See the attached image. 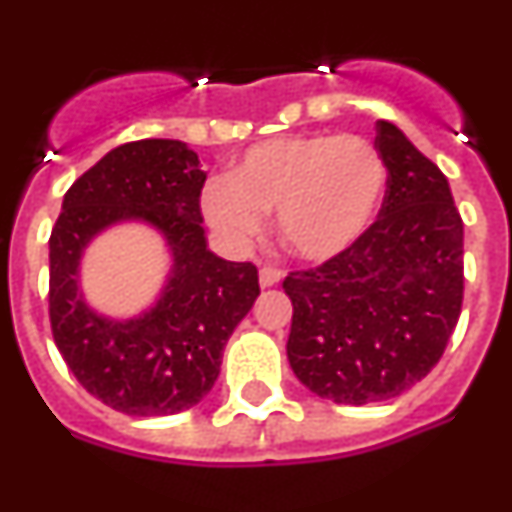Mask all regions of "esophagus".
I'll use <instances>...</instances> for the list:
<instances>
[{"instance_id":"34e87169","label":"esophagus","mask_w":512,"mask_h":512,"mask_svg":"<svg viewBox=\"0 0 512 512\" xmlns=\"http://www.w3.org/2000/svg\"><path fill=\"white\" fill-rule=\"evenodd\" d=\"M282 282V271L274 269V266H264V269L259 271V284L264 289L269 287H277V284Z\"/></svg>"}]
</instances>
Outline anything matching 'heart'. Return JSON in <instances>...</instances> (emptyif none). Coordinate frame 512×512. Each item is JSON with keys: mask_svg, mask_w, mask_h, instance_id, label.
I'll return each instance as SVG.
<instances>
[{"mask_svg": "<svg viewBox=\"0 0 512 512\" xmlns=\"http://www.w3.org/2000/svg\"><path fill=\"white\" fill-rule=\"evenodd\" d=\"M387 192L382 153L359 135H282L248 148L202 192L207 225L230 246L277 215L282 246L302 261H330L372 228Z\"/></svg>", "mask_w": 512, "mask_h": 512, "instance_id": "heart-1", "label": "heart"}]
</instances>
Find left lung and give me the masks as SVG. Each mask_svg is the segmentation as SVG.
Wrapping results in <instances>:
<instances>
[{"mask_svg": "<svg viewBox=\"0 0 512 512\" xmlns=\"http://www.w3.org/2000/svg\"><path fill=\"white\" fill-rule=\"evenodd\" d=\"M387 166L377 223L318 269L292 271L287 359L338 405L402 395L431 372L464 300V225L449 179L397 125L377 120Z\"/></svg>", "mask_w": 512, "mask_h": 512, "instance_id": "obj_1", "label": "left lung"}]
</instances>
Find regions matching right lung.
<instances>
[{"mask_svg": "<svg viewBox=\"0 0 512 512\" xmlns=\"http://www.w3.org/2000/svg\"><path fill=\"white\" fill-rule=\"evenodd\" d=\"M205 179L184 140L148 138L104 153L63 197L48 243L53 338L81 387L125 415H174L205 400L225 343L259 297L256 266L207 248ZM130 222L162 235L170 271L151 306L112 319L83 297L80 261L99 234Z\"/></svg>", "mask_w": 512, "mask_h": 512, "instance_id": "obj_1", "label": "right lung"}]
</instances>
